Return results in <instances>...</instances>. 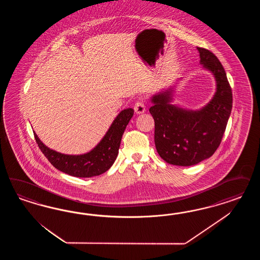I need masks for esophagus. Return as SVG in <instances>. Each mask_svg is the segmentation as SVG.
<instances>
[{"mask_svg": "<svg viewBox=\"0 0 260 260\" xmlns=\"http://www.w3.org/2000/svg\"><path fill=\"white\" fill-rule=\"evenodd\" d=\"M134 111L136 114H141L146 111V106L143 101H137L134 105Z\"/></svg>", "mask_w": 260, "mask_h": 260, "instance_id": "1", "label": "esophagus"}]
</instances>
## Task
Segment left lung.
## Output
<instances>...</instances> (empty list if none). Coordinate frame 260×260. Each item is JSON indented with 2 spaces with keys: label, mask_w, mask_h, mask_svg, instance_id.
<instances>
[{
  "label": "left lung",
  "mask_w": 260,
  "mask_h": 260,
  "mask_svg": "<svg viewBox=\"0 0 260 260\" xmlns=\"http://www.w3.org/2000/svg\"><path fill=\"white\" fill-rule=\"evenodd\" d=\"M197 49L200 63L216 81L212 101L200 110H187L170 104L172 90L151 98L155 147L160 157L172 165H196L211 157L220 145L233 107L232 88L223 66L209 49Z\"/></svg>",
  "instance_id": "left-lung-1"
}]
</instances>
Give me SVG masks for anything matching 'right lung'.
Returning a JSON list of instances; mask_svg holds the SVG:
<instances>
[{
    "label": "right lung",
    "instance_id": "add662e5",
    "mask_svg": "<svg viewBox=\"0 0 260 260\" xmlns=\"http://www.w3.org/2000/svg\"><path fill=\"white\" fill-rule=\"evenodd\" d=\"M133 109L122 110L111 124L100 143L89 152L81 155H68L45 146L34 133L41 151L57 170L75 177H92L106 173L118 155L123 134L134 115Z\"/></svg>",
    "mask_w": 260,
    "mask_h": 260
}]
</instances>
